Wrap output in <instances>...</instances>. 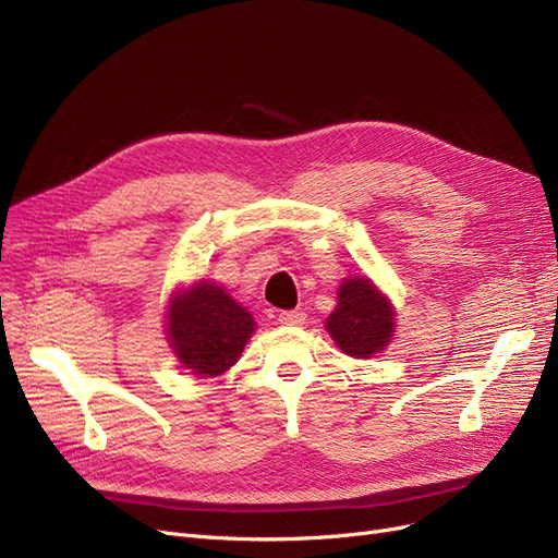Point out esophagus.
<instances>
[{
	"mask_svg": "<svg viewBox=\"0 0 558 558\" xmlns=\"http://www.w3.org/2000/svg\"><path fill=\"white\" fill-rule=\"evenodd\" d=\"M279 324L281 326H300V324H305V314L295 312V310L279 312Z\"/></svg>",
	"mask_w": 558,
	"mask_h": 558,
	"instance_id": "esophagus-1",
	"label": "esophagus"
}]
</instances>
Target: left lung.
I'll list each match as a JSON object with an SVG mask.
<instances>
[{"instance_id":"1","label":"left lung","mask_w":558,"mask_h":558,"mask_svg":"<svg viewBox=\"0 0 558 558\" xmlns=\"http://www.w3.org/2000/svg\"><path fill=\"white\" fill-rule=\"evenodd\" d=\"M337 300V310L326 320L337 347L353 359L375 356L393 335V310L388 300L365 277L344 279Z\"/></svg>"}]
</instances>
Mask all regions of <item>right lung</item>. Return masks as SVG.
I'll use <instances>...</instances> for the list:
<instances>
[{
  "label": "right lung",
  "mask_w": 558,
  "mask_h": 558,
  "mask_svg": "<svg viewBox=\"0 0 558 558\" xmlns=\"http://www.w3.org/2000/svg\"><path fill=\"white\" fill-rule=\"evenodd\" d=\"M253 326L251 314L223 289L199 281L172 300L167 335L185 367L216 377L238 363Z\"/></svg>",
  "instance_id": "add662e5"
}]
</instances>
